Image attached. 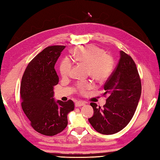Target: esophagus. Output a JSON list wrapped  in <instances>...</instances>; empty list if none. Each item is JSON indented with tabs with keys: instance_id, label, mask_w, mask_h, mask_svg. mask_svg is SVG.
I'll use <instances>...</instances> for the list:
<instances>
[{
	"instance_id": "esophagus-1",
	"label": "esophagus",
	"mask_w": 160,
	"mask_h": 160,
	"mask_svg": "<svg viewBox=\"0 0 160 160\" xmlns=\"http://www.w3.org/2000/svg\"><path fill=\"white\" fill-rule=\"evenodd\" d=\"M86 102H83V101H77L76 102V103H75V106L76 107H80L81 106H84V105H85Z\"/></svg>"
}]
</instances>
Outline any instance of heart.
<instances>
[{
    "label": "heart",
    "mask_w": 160,
    "mask_h": 160,
    "mask_svg": "<svg viewBox=\"0 0 160 160\" xmlns=\"http://www.w3.org/2000/svg\"><path fill=\"white\" fill-rule=\"evenodd\" d=\"M75 61L87 67L88 74L98 81H104L110 76L113 69V62L112 58L104 53L103 49L94 45L79 47L72 52ZM72 68V62L68 58L62 60L60 65V72L63 77L69 76ZM92 87L90 82L79 83L77 90L81 93H85Z\"/></svg>",
    "instance_id": "1"
}]
</instances>
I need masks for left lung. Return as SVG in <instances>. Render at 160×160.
<instances>
[{"label": "left lung", "mask_w": 160, "mask_h": 160, "mask_svg": "<svg viewBox=\"0 0 160 160\" xmlns=\"http://www.w3.org/2000/svg\"><path fill=\"white\" fill-rule=\"evenodd\" d=\"M104 89L107 95L103 108L91 103L93 116L88 119L98 132L111 135L122 130L131 121L136 110L142 92L141 80L136 64L132 58L122 51L120 60Z\"/></svg>", "instance_id": "obj_1"}]
</instances>
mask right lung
Listing matches in <instances>:
<instances>
[{
  "label": "right lung",
  "instance_id": "1",
  "mask_svg": "<svg viewBox=\"0 0 160 160\" xmlns=\"http://www.w3.org/2000/svg\"><path fill=\"white\" fill-rule=\"evenodd\" d=\"M65 46L48 47L27 67L20 84L21 106L32 127L42 135L53 136L68 124L67 115L74 109L72 100L56 101L53 87L58 83L54 66Z\"/></svg>",
  "mask_w": 160,
  "mask_h": 160
}]
</instances>
